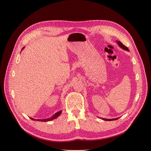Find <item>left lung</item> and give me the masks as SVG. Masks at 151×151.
Returning <instances> with one entry per match:
<instances>
[{"mask_svg":"<svg viewBox=\"0 0 151 151\" xmlns=\"http://www.w3.org/2000/svg\"><path fill=\"white\" fill-rule=\"evenodd\" d=\"M116 42H117L118 45H119L121 48H122V49H124V50H126V51H129L128 48L127 47L124 46V45L122 44V43H121L120 41L117 40V41H116ZM118 119V118H115V119H105V118H103V120H104V121H113V120H116V119Z\"/></svg>","mask_w":151,"mask_h":151,"instance_id":"left-lung-1","label":"left lung"}]
</instances>
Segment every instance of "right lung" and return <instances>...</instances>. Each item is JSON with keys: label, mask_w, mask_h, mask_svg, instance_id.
<instances>
[{"label": "right lung", "mask_w": 151, "mask_h": 151, "mask_svg": "<svg viewBox=\"0 0 151 151\" xmlns=\"http://www.w3.org/2000/svg\"><path fill=\"white\" fill-rule=\"evenodd\" d=\"M24 47H23V48H22V50H23L24 49ZM61 111H59V112H57V113H55L54 115H52L51 117H50V118H47V119H33V118H30V119H32V120H36V121H42V122H47V121H51V120H52V119H55L56 118H57L61 114Z\"/></svg>", "instance_id": "obj_1"}]
</instances>
